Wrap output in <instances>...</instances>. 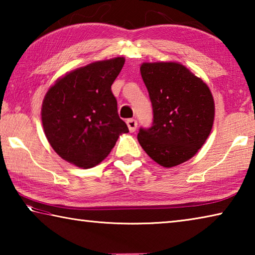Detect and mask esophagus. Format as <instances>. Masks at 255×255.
Segmentation results:
<instances>
[{"mask_svg":"<svg viewBox=\"0 0 255 255\" xmlns=\"http://www.w3.org/2000/svg\"><path fill=\"white\" fill-rule=\"evenodd\" d=\"M127 126L129 128V131L130 132H133L136 130L137 128V122L135 119H128L127 120Z\"/></svg>","mask_w":255,"mask_h":255,"instance_id":"1","label":"esophagus"}]
</instances>
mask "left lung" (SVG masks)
Here are the masks:
<instances>
[{
    "label": "left lung",
    "instance_id": "8db88e82",
    "mask_svg": "<svg viewBox=\"0 0 255 255\" xmlns=\"http://www.w3.org/2000/svg\"><path fill=\"white\" fill-rule=\"evenodd\" d=\"M140 74L153 108L137 138L150 158L172 167L191 158L213 128L214 99L204 81L178 63H144Z\"/></svg>",
    "mask_w": 255,
    "mask_h": 255
}]
</instances>
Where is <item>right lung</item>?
<instances>
[{"label":"right lung","mask_w":255,"mask_h":255,"mask_svg":"<svg viewBox=\"0 0 255 255\" xmlns=\"http://www.w3.org/2000/svg\"><path fill=\"white\" fill-rule=\"evenodd\" d=\"M125 58L96 62L68 73L42 102L45 135L60 157L89 169L105 159L128 127L119 118L111 85Z\"/></svg>","instance_id":"add662e5"}]
</instances>
